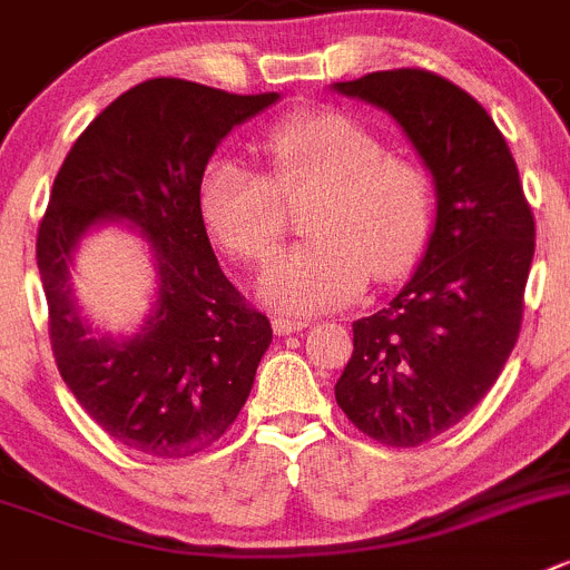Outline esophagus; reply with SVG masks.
I'll return each instance as SVG.
<instances>
[{
    "instance_id": "obj_1",
    "label": "esophagus",
    "mask_w": 570,
    "mask_h": 570,
    "mask_svg": "<svg viewBox=\"0 0 570 570\" xmlns=\"http://www.w3.org/2000/svg\"><path fill=\"white\" fill-rule=\"evenodd\" d=\"M271 327H274L276 335H291V333H299V330H305L307 322H302V318L276 316L274 322H271Z\"/></svg>"
}]
</instances>
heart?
Here are the masks:
<instances>
[{
    "mask_svg": "<svg viewBox=\"0 0 570 570\" xmlns=\"http://www.w3.org/2000/svg\"><path fill=\"white\" fill-rule=\"evenodd\" d=\"M271 178L235 156L200 173V218L235 257L263 263L285 232V198L316 193L305 218L313 237L259 276L276 311L316 313L357 299L370 282L409 274L431 235L433 193L425 170L335 108L282 119L259 142Z\"/></svg>",
    "mask_w": 570,
    "mask_h": 570,
    "instance_id": "obj_1",
    "label": "heart"
}]
</instances>
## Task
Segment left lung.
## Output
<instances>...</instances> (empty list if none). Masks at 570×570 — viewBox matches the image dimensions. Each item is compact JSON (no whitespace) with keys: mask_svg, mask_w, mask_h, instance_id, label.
I'll return each mask as SVG.
<instances>
[{"mask_svg":"<svg viewBox=\"0 0 570 570\" xmlns=\"http://www.w3.org/2000/svg\"><path fill=\"white\" fill-rule=\"evenodd\" d=\"M397 119L436 187V220L414 276L352 324L335 400L389 448L431 442L481 403L523 322L534 215L507 139L479 100L425 69L333 83Z\"/></svg>","mask_w":570,"mask_h":570,"instance_id":"left-lung-1","label":"left lung"}]
</instances>
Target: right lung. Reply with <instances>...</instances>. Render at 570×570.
Instances as JSON below:
<instances>
[{
	"mask_svg": "<svg viewBox=\"0 0 570 570\" xmlns=\"http://www.w3.org/2000/svg\"><path fill=\"white\" fill-rule=\"evenodd\" d=\"M276 100L145 80L91 119L52 184L36 259L58 372L108 436L145 456L184 459L218 442L274 335L220 271L198 187L220 139ZM114 219L144 232L157 268L155 307L128 340L95 334L68 282L77 243Z\"/></svg>",
	"mask_w": 570,
	"mask_h": 570,
	"instance_id": "1",
	"label": "right lung"
}]
</instances>
